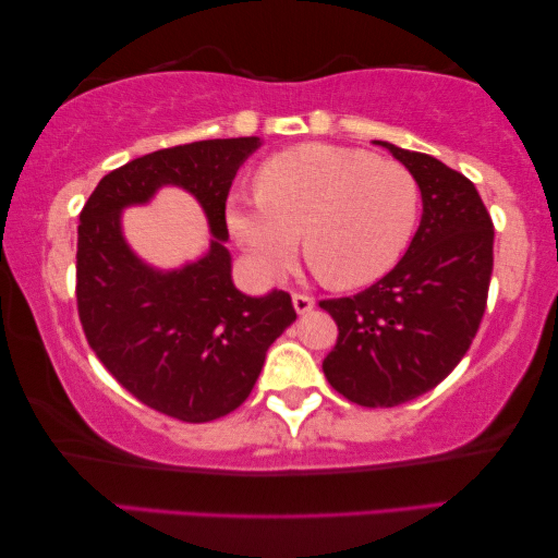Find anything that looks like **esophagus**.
Returning <instances> with one entry per match:
<instances>
[{
  "mask_svg": "<svg viewBox=\"0 0 558 558\" xmlns=\"http://www.w3.org/2000/svg\"><path fill=\"white\" fill-rule=\"evenodd\" d=\"M291 301H294V308H296V314L301 316V314H308L314 308V296H308V294H294L291 296Z\"/></svg>",
  "mask_w": 558,
  "mask_h": 558,
  "instance_id": "esophagus-1",
  "label": "esophagus"
}]
</instances>
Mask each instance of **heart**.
Masks as SVG:
<instances>
[{
    "label": "heart",
    "instance_id": "b5f03b06",
    "mask_svg": "<svg viewBox=\"0 0 558 558\" xmlns=\"http://www.w3.org/2000/svg\"><path fill=\"white\" fill-rule=\"evenodd\" d=\"M420 185L392 160L355 148L306 143L277 153L257 172V197H232L227 225L264 277L296 257L299 234L328 287L371 284L396 267L413 240Z\"/></svg>",
    "mask_w": 558,
    "mask_h": 558
}]
</instances>
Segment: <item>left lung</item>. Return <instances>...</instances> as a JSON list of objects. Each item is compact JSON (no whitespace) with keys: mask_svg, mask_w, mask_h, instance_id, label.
Instances as JSON below:
<instances>
[{"mask_svg":"<svg viewBox=\"0 0 558 558\" xmlns=\"http://www.w3.org/2000/svg\"><path fill=\"white\" fill-rule=\"evenodd\" d=\"M413 172L423 217L405 257L355 296L326 299L339 339L331 386L363 408L408 403L450 376L487 306L495 227L472 182L433 155L373 141Z\"/></svg>","mask_w":558,"mask_h":558,"instance_id":"8db88e82","label":"left lung"}]
</instances>
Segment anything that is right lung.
<instances>
[{"label": "right lung", "mask_w": 558, "mask_h": 558, "mask_svg": "<svg viewBox=\"0 0 558 558\" xmlns=\"http://www.w3.org/2000/svg\"><path fill=\"white\" fill-rule=\"evenodd\" d=\"M262 141L217 138L125 162L81 209L78 318L108 373L158 413L209 423L240 408L269 345L296 322L287 291L246 296L232 281L225 203L242 162ZM182 186L208 217L210 250L180 270L143 263L122 236V209L160 186Z\"/></svg>", "instance_id": "right-lung-1"}]
</instances>
